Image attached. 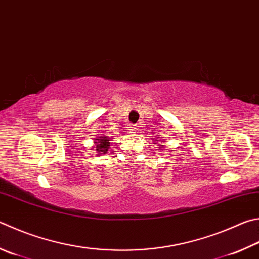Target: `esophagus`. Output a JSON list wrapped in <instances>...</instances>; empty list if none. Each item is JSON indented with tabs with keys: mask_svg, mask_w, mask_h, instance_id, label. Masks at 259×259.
<instances>
[{
	"mask_svg": "<svg viewBox=\"0 0 259 259\" xmlns=\"http://www.w3.org/2000/svg\"><path fill=\"white\" fill-rule=\"evenodd\" d=\"M136 131H137V126H136V125L131 124V125L128 126V134L129 135H135Z\"/></svg>",
	"mask_w": 259,
	"mask_h": 259,
	"instance_id": "34e87169",
	"label": "esophagus"
}]
</instances>
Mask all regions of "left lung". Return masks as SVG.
Returning <instances> with one entry per match:
<instances>
[{"label": "left lung", "mask_w": 259, "mask_h": 259, "mask_svg": "<svg viewBox=\"0 0 259 259\" xmlns=\"http://www.w3.org/2000/svg\"><path fill=\"white\" fill-rule=\"evenodd\" d=\"M153 143L157 144V146H158V150H162V149L165 148V146L162 145V144H159V143H161V142H157V140H155V142H153ZM162 143H164V142H162Z\"/></svg>", "instance_id": "8db88e82"}]
</instances>
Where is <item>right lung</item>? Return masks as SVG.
<instances>
[{
	"instance_id": "obj_1",
	"label": "right lung",
	"mask_w": 259,
	"mask_h": 259,
	"mask_svg": "<svg viewBox=\"0 0 259 259\" xmlns=\"http://www.w3.org/2000/svg\"><path fill=\"white\" fill-rule=\"evenodd\" d=\"M113 143L109 136H100V137L94 138V144H95V148L97 155H104L110 149L111 144Z\"/></svg>"
}]
</instances>
